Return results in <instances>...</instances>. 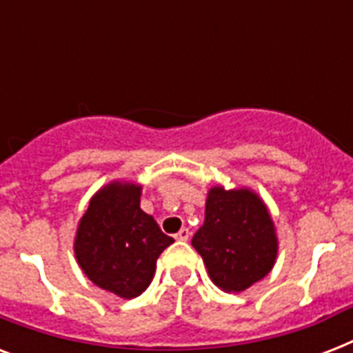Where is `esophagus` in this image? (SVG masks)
Instances as JSON below:
<instances>
[{"label": "esophagus", "instance_id": "obj_1", "mask_svg": "<svg viewBox=\"0 0 353 353\" xmlns=\"http://www.w3.org/2000/svg\"><path fill=\"white\" fill-rule=\"evenodd\" d=\"M190 238V231H188L187 227H183L181 231L176 234V240H181V241H187Z\"/></svg>", "mask_w": 353, "mask_h": 353}]
</instances>
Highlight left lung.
<instances>
[{
	"mask_svg": "<svg viewBox=\"0 0 353 353\" xmlns=\"http://www.w3.org/2000/svg\"><path fill=\"white\" fill-rule=\"evenodd\" d=\"M210 280L240 293L268 276L279 254V236L268 205L249 187L214 185L207 192L205 221L192 238Z\"/></svg>",
	"mask_w": 353,
	"mask_h": 353,
	"instance_id": "obj_1",
	"label": "left lung"
}]
</instances>
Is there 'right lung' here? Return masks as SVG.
Here are the masks:
<instances>
[{
    "mask_svg": "<svg viewBox=\"0 0 353 353\" xmlns=\"http://www.w3.org/2000/svg\"><path fill=\"white\" fill-rule=\"evenodd\" d=\"M143 185L113 179L97 190L79 220L73 251L84 274L121 299H135L154 280L157 258L174 238L141 209Z\"/></svg>",
    "mask_w": 353,
    "mask_h": 353,
    "instance_id": "right-lung-1",
    "label": "right lung"
}]
</instances>
